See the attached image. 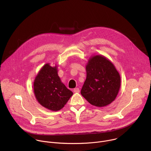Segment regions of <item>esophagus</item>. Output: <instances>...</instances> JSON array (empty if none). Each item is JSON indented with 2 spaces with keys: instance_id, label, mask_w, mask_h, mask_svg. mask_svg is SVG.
<instances>
[{
  "instance_id": "esophagus-1",
  "label": "esophagus",
  "mask_w": 151,
  "mask_h": 151,
  "mask_svg": "<svg viewBox=\"0 0 151 151\" xmlns=\"http://www.w3.org/2000/svg\"><path fill=\"white\" fill-rule=\"evenodd\" d=\"M73 91H74L75 93H79L80 90H79V88H74Z\"/></svg>"
}]
</instances>
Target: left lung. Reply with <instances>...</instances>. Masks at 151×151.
Here are the masks:
<instances>
[{"label": "left lung", "mask_w": 151, "mask_h": 151, "mask_svg": "<svg viewBox=\"0 0 151 151\" xmlns=\"http://www.w3.org/2000/svg\"><path fill=\"white\" fill-rule=\"evenodd\" d=\"M87 78L81 93L91 104L104 107L115 100L121 86V77L112 62L105 57H91L86 66Z\"/></svg>", "instance_id": "1"}]
</instances>
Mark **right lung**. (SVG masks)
<instances>
[{
	"mask_svg": "<svg viewBox=\"0 0 151 151\" xmlns=\"http://www.w3.org/2000/svg\"><path fill=\"white\" fill-rule=\"evenodd\" d=\"M57 66L52 67L47 63L36 76L33 89L37 101L48 109L57 111L62 109L73 95L61 81Z\"/></svg>",
	"mask_w": 151,
	"mask_h": 151,
	"instance_id": "add662e5",
	"label": "right lung"
}]
</instances>
